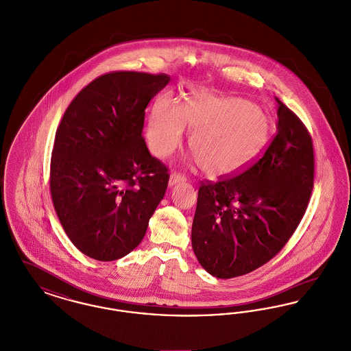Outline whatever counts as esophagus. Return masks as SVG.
<instances>
[{
  "label": "esophagus",
  "mask_w": 351,
  "mask_h": 351,
  "mask_svg": "<svg viewBox=\"0 0 351 351\" xmlns=\"http://www.w3.org/2000/svg\"><path fill=\"white\" fill-rule=\"evenodd\" d=\"M186 180V176H184L180 172H172L169 176V185H175L178 183H183Z\"/></svg>",
  "instance_id": "obj_1"
}]
</instances>
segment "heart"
I'll use <instances>...</instances> for the list:
<instances>
[{
	"instance_id": "obj_1",
	"label": "heart",
	"mask_w": 351,
	"mask_h": 351,
	"mask_svg": "<svg viewBox=\"0 0 351 351\" xmlns=\"http://www.w3.org/2000/svg\"><path fill=\"white\" fill-rule=\"evenodd\" d=\"M191 132L189 147L201 169L213 178L229 176L246 167L267 143V113L251 101L195 90L182 106L160 99L152 108L147 130L152 152L166 158Z\"/></svg>"
}]
</instances>
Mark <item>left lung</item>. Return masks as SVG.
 <instances>
[{
  "label": "left lung",
  "mask_w": 351,
  "mask_h": 351,
  "mask_svg": "<svg viewBox=\"0 0 351 351\" xmlns=\"http://www.w3.org/2000/svg\"><path fill=\"white\" fill-rule=\"evenodd\" d=\"M278 102V130L242 173L201 182L192 247L210 275L230 279L263 266L295 233L311 200L315 154L311 134Z\"/></svg>",
  "instance_id": "8db88e82"
}]
</instances>
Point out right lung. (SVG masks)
I'll list each match as a JSON object with an SVG mask.
<instances>
[{
	"label": "right lung",
	"mask_w": 351,
	"mask_h": 351,
	"mask_svg": "<svg viewBox=\"0 0 351 351\" xmlns=\"http://www.w3.org/2000/svg\"><path fill=\"white\" fill-rule=\"evenodd\" d=\"M171 77L105 73L72 100L55 134L53 208L71 242L96 261H116L143 239L167 189L168 168L142 136L145 110Z\"/></svg>",
	"instance_id": "add662e5"
}]
</instances>
